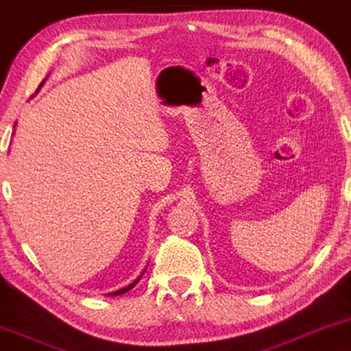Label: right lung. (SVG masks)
Segmentation results:
<instances>
[{
  "instance_id": "1",
  "label": "right lung",
  "mask_w": 351,
  "mask_h": 351,
  "mask_svg": "<svg viewBox=\"0 0 351 351\" xmlns=\"http://www.w3.org/2000/svg\"><path fill=\"white\" fill-rule=\"evenodd\" d=\"M43 83H45V80L40 83V88H41V86H43ZM40 88H38V90H40ZM38 90H36V91H38ZM143 274H144V271H143ZM143 274H141V276H139L138 279H134V281H133L132 284H130V286H127V287H123V289H120V291H115V292H112V295H121V293L128 292V291H130V289H133L134 286H136V284L139 282V279H141V278H143ZM109 295H110V293H109Z\"/></svg>"
}]
</instances>
